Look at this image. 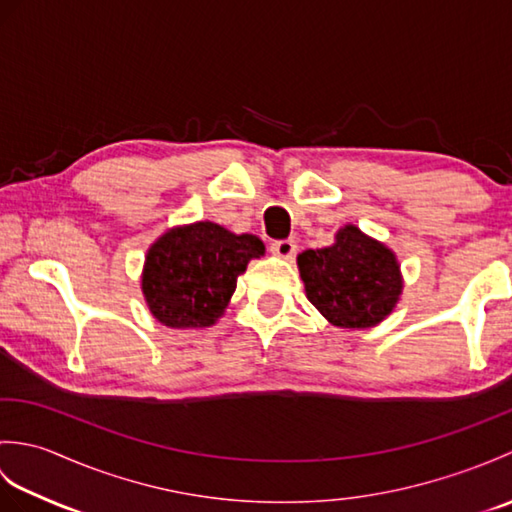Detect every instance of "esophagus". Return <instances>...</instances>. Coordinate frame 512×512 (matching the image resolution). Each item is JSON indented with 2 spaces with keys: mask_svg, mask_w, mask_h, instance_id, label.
Returning <instances> with one entry per match:
<instances>
[{
  "mask_svg": "<svg viewBox=\"0 0 512 512\" xmlns=\"http://www.w3.org/2000/svg\"><path fill=\"white\" fill-rule=\"evenodd\" d=\"M270 253L284 259H292L297 253V244L292 239H277V242L270 244Z\"/></svg>",
  "mask_w": 512,
  "mask_h": 512,
  "instance_id": "1",
  "label": "esophagus"
}]
</instances>
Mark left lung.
<instances>
[{
	"label": "left lung",
	"instance_id": "8db88e82",
	"mask_svg": "<svg viewBox=\"0 0 512 512\" xmlns=\"http://www.w3.org/2000/svg\"><path fill=\"white\" fill-rule=\"evenodd\" d=\"M306 295L339 328H372L394 310L402 279L394 253L345 226L336 244L299 255Z\"/></svg>",
	"mask_w": 512,
	"mask_h": 512
}]
</instances>
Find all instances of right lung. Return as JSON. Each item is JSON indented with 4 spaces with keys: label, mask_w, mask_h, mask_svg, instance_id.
Here are the masks:
<instances>
[{
    "label": "right lung",
    "mask_w": 512,
    "mask_h": 512,
    "mask_svg": "<svg viewBox=\"0 0 512 512\" xmlns=\"http://www.w3.org/2000/svg\"><path fill=\"white\" fill-rule=\"evenodd\" d=\"M259 255L264 244L255 235H233L213 222L173 228L147 253L143 292L151 314L169 328L211 325Z\"/></svg>",
    "instance_id": "1"
}]
</instances>
